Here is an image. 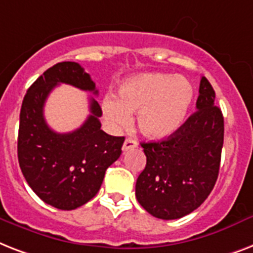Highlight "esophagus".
I'll use <instances>...</instances> for the list:
<instances>
[{
  "label": "esophagus",
  "mask_w": 253,
  "mask_h": 253,
  "mask_svg": "<svg viewBox=\"0 0 253 253\" xmlns=\"http://www.w3.org/2000/svg\"><path fill=\"white\" fill-rule=\"evenodd\" d=\"M137 141L136 139H133V138H126L124 141V145H123V151H129V150H132V149H134V147H137Z\"/></svg>",
  "instance_id": "34e87169"
}]
</instances>
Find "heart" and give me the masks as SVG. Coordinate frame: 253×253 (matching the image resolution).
<instances>
[{
  "instance_id": "heart-1",
  "label": "heart",
  "mask_w": 253,
  "mask_h": 253,
  "mask_svg": "<svg viewBox=\"0 0 253 253\" xmlns=\"http://www.w3.org/2000/svg\"><path fill=\"white\" fill-rule=\"evenodd\" d=\"M193 96V86L184 77L138 74L119 84L117 98L107 95L102 110L107 123L114 128L126 126L130 115L138 114L137 124L143 136L165 139L185 123Z\"/></svg>"
}]
</instances>
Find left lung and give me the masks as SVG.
Listing matches in <instances>:
<instances>
[{
    "mask_svg": "<svg viewBox=\"0 0 253 253\" xmlns=\"http://www.w3.org/2000/svg\"><path fill=\"white\" fill-rule=\"evenodd\" d=\"M195 114L157 142H142L146 167L136 183V197L147 213L177 219L208 199L217 181L223 146V116L215 92L203 77Z\"/></svg>",
    "mask_w": 253,
    "mask_h": 253,
    "instance_id": "8db88e82",
    "label": "left lung"
}]
</instances>
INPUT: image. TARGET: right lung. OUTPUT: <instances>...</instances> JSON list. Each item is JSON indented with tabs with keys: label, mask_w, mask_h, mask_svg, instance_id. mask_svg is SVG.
<instances>
[{
	"label": "right lung",
	"mask_w": 253,
	"mask_h": 253,
	"mask_svg": "<svg viewBox=\"0 0 253 253\" xmlns=\"http://www.w3.org/2000/svg\"><path fill=\"white\" fill-rule=\"evenodd\" d=\"M98 94L94 81L72 61L58 62L30 86L19 116L18 161L24 179L44 203L61 210L82 207L100 189L106 169L121 154L124 137L103 132L102 108L90 99V115L70 133H56L44 119V104L57 84Z\"/></svg>",
	"instance_id": "1"
}]
</instances>
